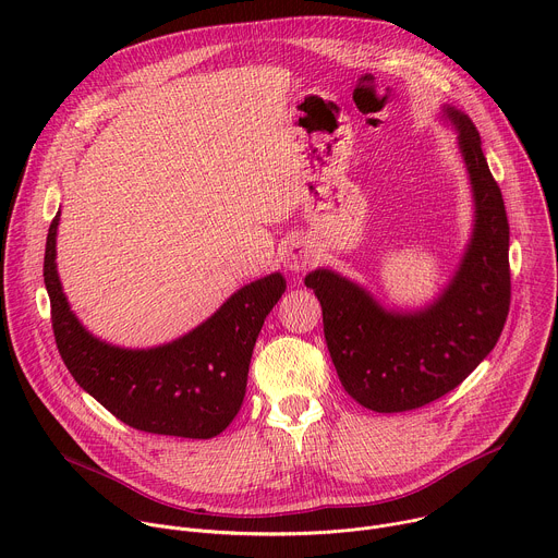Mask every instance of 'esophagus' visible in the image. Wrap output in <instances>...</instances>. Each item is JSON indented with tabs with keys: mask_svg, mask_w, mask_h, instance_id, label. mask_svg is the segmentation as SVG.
<instances>
[{
	"mask_svg": "<svg viewBox=\"0 0 558 558\" xmlns=\"http://www.w3.org/2000/svg\"><path fill=\"white\" fill-rule=\"evenodd\" d=\"M315 260L313 256V250L306 245V243H291L282 250V263L289 271L293 274H300L304 271L306 267H311Z\"/></svg>",
	"mask_w": 558,
	"mask_h": 558,
	"instance_id": "1",
	"label": "esophagus"
}]
</instances>
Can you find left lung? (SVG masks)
<instances>
[{
    "instance_id": "left-lung-1",
    "label": "left lung",
    "mask_w": 558,
    "mask_h": 558,
    "mask_svg": "<svg viewBox=\"0 0 558 558\" xmlns=\"http://www.w3.org/2000/svg\"><path fill=\"white\" fill-rule=\"evenodd\" d=\"M472 185L474 229L441 295L420 311H386L360 284L315 269L304 284L323 304L325 338L344 390L375 413L426 407L495 349L510 308V227L470 117L446 108Z\"/></svg>"
}]
</instances>
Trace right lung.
Wrapping results in <instances>:
<instances>
[{
    "instance_id": "obj_1",
    "label": "right lung",
    "mask_w": 558,
    "mask_h": 558,
    "mask_svg": "<svg viewBox=\"0 0 558 558\" xmlns=\"http://www.w3.org/2000/svg\"><path fill=\"white\" fill-rule=\"evenodd\" d=\"M57 225L50 222L44 282L59 355L74 381L123 424L187 439L220 435L245 400L247 373L265 317L282 298L280 274L238 289L187 336L154 349L101 342L70 311L57 276Z\"/></svg>"
}]
</instances>
